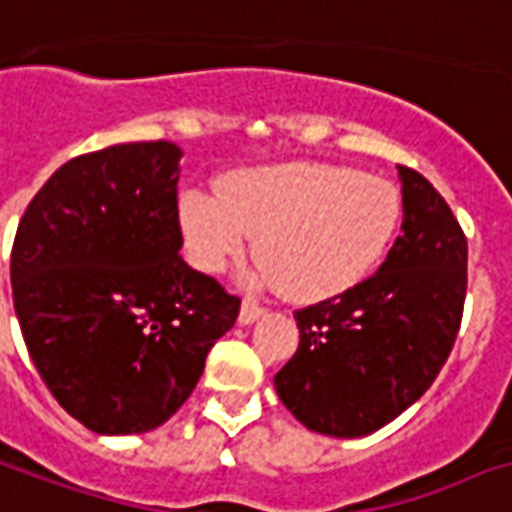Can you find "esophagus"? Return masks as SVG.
<instances>
[{
    "instance_id": "1",
    "label": "esophagus",
    "mask_w": 512,
    "mask_h": 512,
    "mask_svg": "<svg viewBox=\"0 0 512 512\" xmlns=\"http://www.w3.org/2000/svg\"><path fill=\"white\" fill-rule=\"evenodd\" d=\"M261 312H264V310H261L256 301L245 299L243 307H240V318H237V320H240V326H251L253 320L261 318Z\"/></svg>"
}]
</instances>
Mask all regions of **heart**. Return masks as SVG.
<instances>
[{"label":"heart","mask_w":512,"mask_h":512,"mask_svg":"<svg viewBox=\"0 0 512 512\" xmlns=\"http://www.w3.org/2000/svg\"><path fill=\"white\" fill-rule=\"evenodd\" d=\"M398 189L360 170L288 162L232 173L221 192L181 200V235L194 267L216 275L256 237L259 275L310 304L360 285L398 232Z\"/></svg>","instance_id":"b5f03b06"}]
</instances>
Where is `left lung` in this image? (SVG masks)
<instances>
[{
	"label": "left lung",
	"mask_w": 512,
	"mask_h": 512,
	"mask_svg": "<svg viewBox=\"0 0 512 512\" xmlns=\"http://www.w3.org/2000/svg\"><path fill=\"white\" fill-rule=\"evenodd\" d=\"M403 224L376 275L296 310L299 350L275 390L301 425L360 438L417 403L462 323L467 237L438 189L398 165Z\"/></svg>",
	"instance_id": "left-lung-1"
}]
</instances>
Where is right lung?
<instances>
[{"mask_svg": "<svg viewBox=\"0 0 512 512\" xmlns=\"http://www.w3.org/2000/svg\"><path fill=\"white\" fill-rule=\"evenodd\" d=\"M178 160L170 141L74 157L15 232L10 280L29 355L93 433L165 425L240 312L237 296L178 256Z\"/></svg>", "mask_w": 512, "mask_h": 512, "instance_id": "right-lung-1", "label": "right lung"}]
</instances>
